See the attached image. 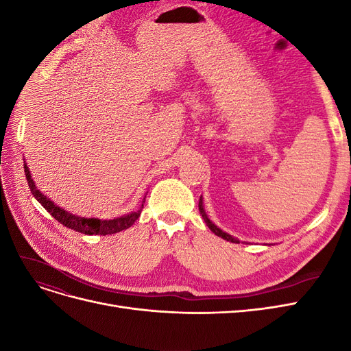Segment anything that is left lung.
Segmentation results:
<instances>
[{"label": "left lung", "instance_id": "left-lung-1", "mask_svg": "<svg viewBox=\"0 0 351 351\" xmlns=\"http://www.w3.org/2000/svg\"><path fill=\"white\" fill-rule=\"evenodd\" d=\"M199 210H200V214H202V217H204V219H205V222H206V226L209 227V230L212 231V232H215V234L218 236V237H221V239H224V240H227V241H232V243H240L237 239H234V237H231L230 234H227V232H224L222 230H219L215 224H212V222L209 221V218L206 217V214H205V210H204V206H202V197L199 199Z\"/></svg>", "mask_w": 351, "mask_h": 351}]
</instances>
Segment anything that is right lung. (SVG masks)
I'll use <instances>...</instances> for the list:
<instances>
[{
	"label": "right lung",
	"mask_w": 351,
	"mask_h": 351,
	"mask_svg": "<svg viewBox=\"0 0 351 351\" xmlns=\"http://www.w3.org/2000/svg\"><path fill=\"white\" fill-rule=\"evenodd\" d=\"M25 174H26V180H27V184L30 189V193L36 197V200L39 204L44 206L49 214L54 217L58 222H61L62 226L71 228V230H76L79 232H83V234H101V236H107V234H115V232H120L123 230H127L129 227H132L136 219L141 217V210L137 212H132L129 215H124L120 218H114V219H97V218H82L77 215H73L69 214L67 210L61 209L60 206L54 205L52 202L42 195L39 190L35 187L34 180L30 177V171L29 168L25 164ZM143 206V205H142Z\"/></svg>",
	"instance_id": "right-lung-1"
}]
</instances>
